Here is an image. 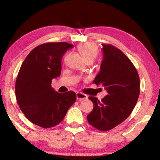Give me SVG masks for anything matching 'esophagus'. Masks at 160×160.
<instances>
[{
	"instance_id": "1",
	"label": "esophagus",
	"mask_w": 160,
	"mask_h": 160,
	"mask_svg": "<svg viewBox=\"0 0 160 160\" xmlns=\"http://www.w3.org/2000/svg\"><path fill=\"white\" fill-rule=\"evenodd\" d=\"M76 97H77V99L79 100V101H82V100L88 99V95H86V94H82L81 92H77Z\"/></svg>"
}]
</instances>
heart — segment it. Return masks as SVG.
Returning a JSON list of instances; mask_svg holds the SVG:
<instances>
[{
	"label": "heart",
	"mask_w": 160,
	"mask_h": 160,
	"mask_svg": "<svg viewBox=\"0 0 160 160\" xmlns=\"http://www.w3.org/2000/svg\"><path fill=\"white\" fill-rule=\"evenodd\" d=\"M78 49L84 60L86 61H94L98 55L99 50L97 45L92 43H83L78 46Z\"/></svg>",
	"instance_id": "1"
}]
</instances>
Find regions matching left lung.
I'll return each instance as SVG.
<instances>
[{
  "instance_id": "left-lung-1",
  "label": "left lung",
  "mask_w": 160,
  "mask_h": 160,
  "mask_svg": "<svg viewBox=\"0 0 160 160\" xmlns=\"http://www.w3.org/2000/svg\"><path fill=\"white\" fill-rule=\"evenodd\" d=\"M102 46L103 60L93 83L104 87L108 94L101 101L89 97L94 107L87 118L95 128L107 131L132 112L140 94V78L134 65L122 51L111 44Z\"/></svg>"
}]
</instances>
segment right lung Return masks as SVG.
<instances>
[{
  "label": "right lung",
  "instance_id": "right-lung-1",
  "mask_svg": "<svg viewBox=\"0 0 160 160\" xmlns=\"http://www.w3.org/2000/svg\"><path fill=\"white\" fill-rule=\"evenodd\" d=\"M67 42H48L31 51L19 70L15 83L19 107L32 123L44 128L60 123L76 100L69 91L58 93L51 88L53 78L61 72V60L68 49Z\"/></svg>",
  "mask_w": 160,
  "mask_h": 160
}]
</instances>
